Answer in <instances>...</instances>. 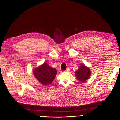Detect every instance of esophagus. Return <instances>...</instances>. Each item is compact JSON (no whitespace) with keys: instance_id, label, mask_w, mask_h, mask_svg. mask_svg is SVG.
<instances>
[{"instance_id":"34e87169","label":"esophagus","mask_w":120,"mask_h":120,"mask_svg":"<svg viewBox=\"0 0 120 120\" xmlns=\"http://www.w3.org/2000/svg\"><path fill=\"white\" fill-rule=\"evenodd\" d=\"M70 71V69L69 68H67V70L65 71H67V72H68V71Z\"/></svg>"}]
</instances>
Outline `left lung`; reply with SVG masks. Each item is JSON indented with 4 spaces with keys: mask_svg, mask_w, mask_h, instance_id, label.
I'll use <instances>...</instances> for the list:
<instances>
[{
    "mask_svg": "<svg viewBox=\"0 0 120 120\" xmlns=\"http://www.w3.org/2000/svg\"><path fill=\"white\" fill-rule=\"evenodd\" d=\"M75 74L76 78L79 81L85 82L88 80L91 75V71L89 67L82 64L79 66L78 70L75 71Z\"/></svg>",
    "mask_w": 120,
    "mask_h": 120,
    "instance_id": "left-lung-1",
    "label": "left lung"
}]
</instances>
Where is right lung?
I'll return each mask as SVG.
<instances>
[{"label":"right lung","instance_id":"right-lung-1","mask_svg":"<svg viewBox=\"0 0 120 120\" xmlns=\"http://www.w3.org/2000/svg\"><path fill=\"white\" fill-rule=\"evenodd\" d=\"M32 72L37 80L45 86L51 84L57 74L56 69L50 67L46 62L34 69Z\"/></svg>","mask_w":120,"mask_h":120}]
</instances>
